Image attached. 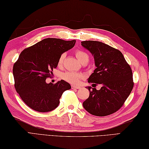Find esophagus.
<instances>
[{"mask_svg": "<svg viewBox=\"0 0 149 149\" xmlns=\"http://www.w3.org/2000/svg\"><path fill=\"white\" fill-rule=\"evenodd\" d=\"M71 88H72V89H80L81 88L80 86H74V85H72L71 86Z\"/></svg>", "mask_w": 149, "mask_h": 149, "instance_id": "esophagus-1", "label": "esophagus"}]
</instances>
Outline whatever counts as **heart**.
Segmentation results:
<instances>
[{
    "instance_id": "b5f03b06",
    "label": "heart",
    "mask_w": 149,
    "mask_h": 149,
    "mask_svg": "<svg viewBox=\"0 0 149 149\" xmlns=\"http://www.w3.org/2000/svg\"><path fill=\"white\" fill-rule=\"evenodd\" d=\"M75 55L77 56V59L79 60L80 62L83 64L85 63H88L89 61V56L86 52L82 51V50H78L75 52ZM64 58H65V54H61L60 58H58V65H61L63 64ZM63 79L65 80L67 82L71 84H77L79 80L82 77V75L78 72H64L61 75Z\"/></svg>"
}]
</instances>
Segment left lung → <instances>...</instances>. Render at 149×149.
<instances>
[{
  "instance_id": "1",
  "label": "left lung",
  "mask_w": 149,
  "mask_h": 149,
  "mask_svg": "<svg viewBox=\"0 0 149 149\" xmlns=\"http://www.w3.org/2000/svg\"><path fill=\"white\" fill-rule=\"evenodd\" d=\"M94 57L96 69L89 83L101 84L99 90L86 87L89 96L83 102L87 111L93 116H106L122 107L134 87L132 71L120 51L102 42H81Z\"/></svg>"
}]
</instances>
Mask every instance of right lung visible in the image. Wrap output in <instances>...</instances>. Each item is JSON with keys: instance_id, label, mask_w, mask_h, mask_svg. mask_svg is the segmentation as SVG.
<instances>
[{"instance_id": "add662e5", "label": "right lung", "mask_w": 149, "mask_h": 149, "mask_svg": "<svg viewBox=\"0 0 149 149\" xmlns=\"http://www.w3.org/2000/svg\"><path fill=\"white\" fill-rule=\"evenodd\" d=\"M76 40L65 41L46 38L22 50L14 63L13 74L15 88L21 99L35 111L48 112L56 108L63 93L71 88L61 80L47 84L58 58L74 46Z\"/></svg>"}]
</instances>
